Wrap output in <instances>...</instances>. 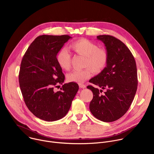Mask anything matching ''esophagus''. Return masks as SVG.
<instances>
[{
  "mask_svg": "<svg viewBox=\"0 0 154 154\" xmlns=\"http://www.w3.org/2000/svg\"><path fill=\"white\" fill-rule=\"evenodd\" d=\"M79 85V87L81 88H86V85H84V84L80 83Z\"/></svg>",
  "mask_w": 154,
  "mask_h": 154,
  "instance_id": "esophagus-1",
  "label": "esophagus"
}]
</instances>
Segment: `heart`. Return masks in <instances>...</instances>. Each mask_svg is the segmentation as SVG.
I'll return each instance as SVG.
<instances>
[{"instance_id":"1","label":"heart","mask_w":154,"mask_h":154,"mask_svg":"<svg viewBox=\"0 0 154 154\" xmlns=\"http://www.w3.org/2000/svg\"><path fill=\"white\" fill-rule=\"evenodd\" d=\"M70 47L75 53L85 57L84 67L86 68L75 70L68 74L66 79L69 82L82 83L90 78L92 71L99 74L106 66L108 61V52L105 48H99L95 42L83 38L71 43ZM56 61L62 69H69L71 55L66 48L58 51L56 55Z\"/></svg>"}]
</instances>
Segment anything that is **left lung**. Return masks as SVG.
Instances as JSON below:
<instances>
[{
  "label": "left lung",
  "instance_id": "1",
  "mask_svg": "<svg viewBox=\"0 0 154 154\" xmlns=\"http://www.w3.org/2000/svg\"><path fill=\"white\" fill-rule=\"evenodd\" d=\"M97 38L104 43L108 61L105 68L90 80L102 90L87 86L93 93L90 109L97 119L113 122L124 116L133 102L138 86L137 64L132 54L119 39L111 35ZM102 89L106 91L100 95Z\"/></svg>",
  "mask_w": 154,
  "mask_h": 154
}]
</instances>
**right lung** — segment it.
Here are the masks:
<instances>
[{
	"instance_id": "obj_1",
	"label": "right lung",
	"mask_w": 154,
	"mask_h": 154,
	"mask_svg": "<svg viewBox=\"0 0 154 154\" xmlns=\"http://www.w3.org/2000/svg\"><path fill=\"white\" fill-rule=\"evenodd\" d=\"M71 36L41 35L28 48L22 59L19 82L24 100L37 118L54 121L66 116L79 90L76 83L63 85L64 75L56 61V55Z\"/></svg>"
}]
</instances>
